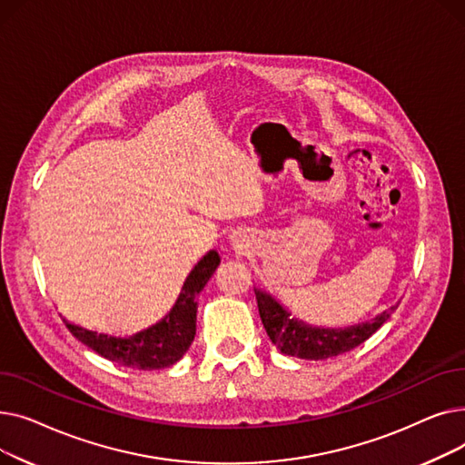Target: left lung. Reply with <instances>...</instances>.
Listing matches in <instances>:
<instances>
[{
	"label": "left lung",
	"mask_w": 465,
	"mask_h": 465,
	"mask_svg": "<svg viewBox=\"0 0 465 465\" xmlns=\"http://www.w3.org/2000/svg\"><path fill=\"white\" fill-rule=\"evenodd\" d=\"M262 324L270 335L272 343L286 356L303 360H326L337 354L349 352L370 339L388 319L384 311L371 322H361L351 328H319L300 319H294L273 296L254 288ZM394 311V307L390 309Z\"/></svg>",
	"instance_id": "8db88e82"
}]
</instances>
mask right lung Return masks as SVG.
<instances>
[{
	"instance_id": "add662e5",
	"label": "right lung",
	"mask_w": 465,
	"mask_h": 465,
	"mask_svg": "<svg viewBox=\"0 0 465 465\" xmlns=\"http://www.w3.org/2000/svg\"><path fill=\"white\" fill-rule=\"evenodd\" d=\"M218 263V252L209 251L188 275L175 307L171 309L169 314H165V319L132 337L95 333L71 324L65 319L64 322L81 343L114 363L143 371L169 368V365L179 361L192 345L195 335L198 296L211 275L216 272Z\"/></svg>"
}]
</instances>
